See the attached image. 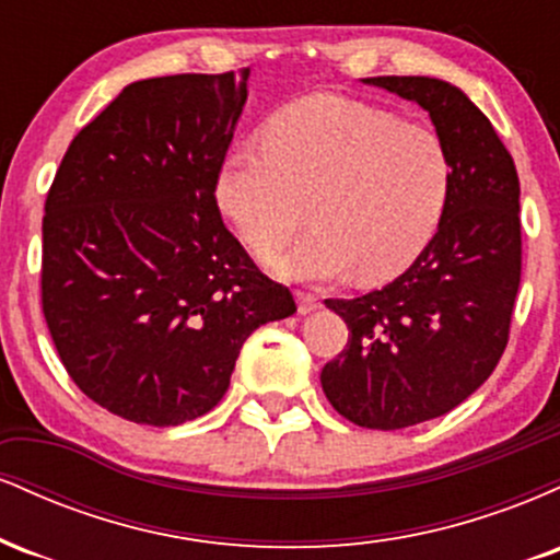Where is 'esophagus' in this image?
Returning a JSON list of instances; mask_svg holds the SVG:
<instances>
[{"instance_id": "34e87169", "label": "esophagus", "mask_w": 560, "mask_h": 560, "mask_svg": "<svg viewBox=\"0 0 560 560\" xmlns=\"http://www.w3.org/2000/svg\"><path fill=\"white\" fill-rule=\"evenodd\" d=\"M320 307V300L316 294H307V292H298V311L300 316H311V313H316Z\"/></svg>"}]
</instances>
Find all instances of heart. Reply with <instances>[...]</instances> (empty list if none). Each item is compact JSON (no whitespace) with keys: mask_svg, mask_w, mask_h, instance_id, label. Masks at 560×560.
Listing matches in <instances>:
<instances>
[{"mask_svg":"<svg viewBox=\"0 0 560 560\" xmlns=\"http://www.w3.org/2000/svg\"><path fill=\"white\" fill-rule=\"evenodd\" d=\"M450 158L432 128L345 96H307L262 128V150L234 147L215 199L255 255L279 249L311 205L316 229L268 260L287 281L402 273L440 226Z\"/></svg>","mask_w":560,"mask_h":560,"instance_id":"b5f03b06","label":"heart"}]
</instances>
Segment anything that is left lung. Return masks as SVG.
Masks as SVG:
<instances>
[{"mask_svg":"<svg viewBox=\"0 0 560 560\" xmlns=\"http://www.w3.org/2000/svg\"><path fill=\"white\" fill-rule=\"evenodd\" d=\"M363 83L423 107L450 158L445 210L413 266L363 298L326 300L350 339L324 365L320 387L347 421L392 432L445 416L503 355L522 281L518 176L487 115L453 83Z\"/></svg>","mask_w":560,"mask_h":560,"instance_id":"left-lung-1","label":"left lung"}]
</instances>
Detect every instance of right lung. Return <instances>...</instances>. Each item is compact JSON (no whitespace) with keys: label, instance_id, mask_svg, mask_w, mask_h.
<instances>
[{"label":"right lung","instance_id":"add662e5","mask_svg":"<svg viewBox=\"0 0 560 560\" xmlns=\"http://www.w3.org/2000/svg\"><path fill=\"white\" fill-rule=\"evenodd\" d=\"M247 79L128 83L70 141L47 195L44 318L70 378L126 421L178 427L213 410L244 339L298 311L215 202Z\"/></svg>","mask_w":560,"mask_h":560}]
</instances>
